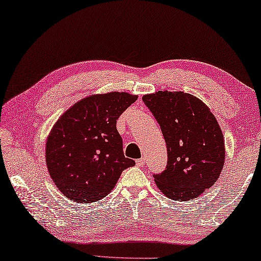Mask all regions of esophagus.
<instances>
[{
  "label": "esophagus",
  "mask_w": 261,
  "mask_h": 261,
  "mask_svg": "<svg viewBox=\"0 0 261 261\" xmlns=\"http://www.w3.org/2000/svg\"><path fill=\"white\" fill-rule=\"evenodd\" d=\"M144 163H146V160H144L143 158H141V159H139V160H136V164H138V166H144Z\"/></svg>",
  "instance_id": "esophagus-1"
}]
</instances>
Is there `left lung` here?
I'll return each instance as SVG.
<instances>
[{"mask_svg":"<svg viewBox=\"0 0 261 261\" xmlns=\"http://www.w3.org/2000/svg\"><path fill=\"white\" fill-rule=\"evenodd\" d=\"M167 143L166 170L154 175L163 195L192 200L217 181L225 162L223 132L202 100L181 91L144 94Z\"/></svg>","mask_w":261,"mask_h":261,"instance_id":"1","label":"left lung"}]
</instances>
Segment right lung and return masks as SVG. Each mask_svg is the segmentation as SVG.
Listing matches in <instances>:
<instances>
[{
	"instance_id": "1",
	"label": "right lung",
	"mask_w": 261,
	"mask_h": 261,
	"mask_svg": "<svg viewBox=\"0 0 261 261\" xmlns=\"http://www.w3.org/2000/svg\"><path fill=\"white\" fill-rule=\"evenodd\" d=\"M136 99L127 92L92 94L57 120L46 140L45 161L64 196L78 203L97 202L134 166V160L123 155L117 120Z\"/></svg>"
}]
</instances>
